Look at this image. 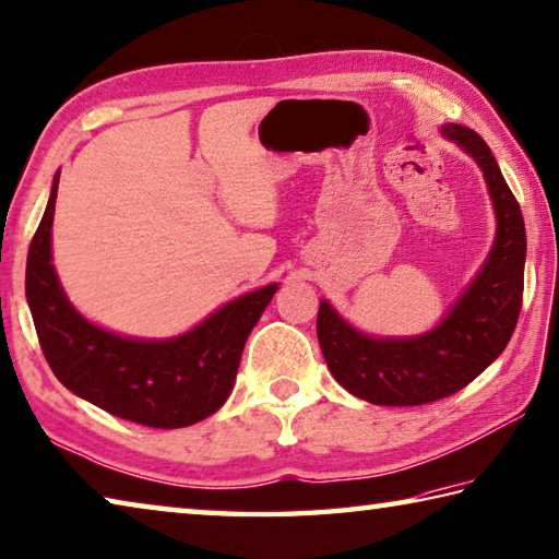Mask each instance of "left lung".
<instances>
[{
  "instance_id": "8db88e82",
  "label": "left lung",
  "mask_w": 559,
  "mask_h": 559,
  "mask_svg": "<svg viewBox=\"0 0 559 559\" xmlns=\"http://www.w3.org/2000/svg\"><path fill=\"white\" fill-rule=\"evenodd\" d=\"M484 170L496 210V239L489 259L444 314L438 328L418 337H369L320 300L318 340L324 361L344 389L373 405H423L462 391L506 349L523 302L525 225L521 205L506 186L491 148L476 131L444 124Z\"/></svg>"
}]
</instances>
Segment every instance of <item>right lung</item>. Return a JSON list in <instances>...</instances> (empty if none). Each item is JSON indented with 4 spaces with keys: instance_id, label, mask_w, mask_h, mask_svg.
Here are the masks:
<instances>
[{
    "instance_id": "1",
    "label": "right lung",
    "mask_w": 559,
    "mask_h": 559,
    "mask_svg": "<svg viewBox=\"0 0 559 559\" xmlns=\"http://www.w3.org/2000/svg\"><path fill=\"white\" fill-rule=\"evenodd\" d=\"M58 174L26 259V300L56 379L117 418L148 428H186L222 408L253 324L276 283L247 293L174 340H129L87 322L50 263Z\"/></svg>"
}]
</instances>
